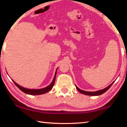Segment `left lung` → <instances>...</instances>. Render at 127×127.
I'll return each mask as SVG.
<instances>
[{
    "label": "left lung",
    "mask_w": 127,
    "mask_h": 127,
    "mask_svg": "<svg viewBox=\"0 0 127 127\" xmlns=\"http://www.w3.org/2000/svg\"><path fill=\"white\" fill-rule=\"evenodd\" d=\"M115 82V81H114ZM114 82H113L111 84H110V85L109 86H107V87L105 88V89H103V90H99V91H95V92H88V91H83V90H80L79 89V88L77 87L76 86V89L77 90H78V91L81 92V94H82L83 95H89V96H98V95H102L104 93H105V92L107 91V90H108L109 89H110V87L111 86V85H112L114 83Z\"/></svg>",
    "instance_id": "1"
}]
</instances>
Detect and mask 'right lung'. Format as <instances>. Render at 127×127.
<instances>
[{
  "instance_id": "obj_1",
  "label": "right lung",
  "mask_w": 127,
  "mask_h": 127,
  "mask_svg": "<svg viewBox=\"0 0 127 127\" xmlns=\"http://www.w3.org/2000/svg\"><path fill=\"white\" fill-rule=\"evenodd\" d=\"M57 69L56 70L54 77L53 80L52 81V82L51 83V84L49 85L48 86H47V87H45V88H43V89H32L31 90V89H26V88L23 87L17 84V83L15 82L13 80H12V81L14 83V84L16 85V86L18 87L19 89L21 90V91L24 92V93H25V94L31 95H41V94H44L46 93V92H49V91H50V90L52 89V88L53 87L54 85V83H55V77H56V74H57Z\"/></svg>"
}]
</instances>
